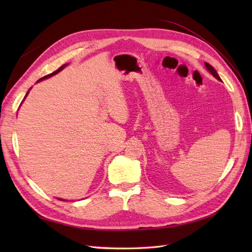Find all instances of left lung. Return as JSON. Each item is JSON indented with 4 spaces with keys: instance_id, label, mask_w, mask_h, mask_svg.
Listing matches in <instances>:
<instances>
[{
    "instance_id": "1",
    "label": "left lung",
    "mask_w": 252,
    "mask_h": 252,
    "mask_svg": "<svg viewBox=\"0 0 252 252\" xmlns=\"http://www.w3.org/2000/svg\"><path fill=\"white\" fill-rule=\"evenodd\" d=\"M205 66H206V68H207V70H208L209 72H210L213 77H215L216 79H218L219 81H222L221 78L219 77V74H218V72L216 71V69H215V68H213L211 65H209L208 63H205Z\"/></svg>"
}]
</instances>
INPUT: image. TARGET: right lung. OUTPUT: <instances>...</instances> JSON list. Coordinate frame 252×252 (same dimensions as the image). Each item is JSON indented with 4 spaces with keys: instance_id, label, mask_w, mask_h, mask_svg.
<instances>
[{
    "instance_id": "right-lung-1",
    "label": "right lung",
    "mask_w": 252,
    "mask_h": 252,
    "mask_svg": "<svg viewBox=\"0 0 252 252\" xmlns=\"http://www.w3.org/2000/svg\"><path fill=\"white\" fill-rule=\"evenodd\" d=\"M66 66H67V63H65V65H63L62 67H60V68H58L56 71H54V72H52V73H50V74H47V76H45V77H43V78H41V79H39V80H37V81H36V82H40V81H42V80H45V79H47V78H51V77H53V76H55V74H56V73H58V72H61V71L63 70V68H65ZM29 91H30V90H29ZM29 91H28V92H27V94H26V96H25V98L27 97V95H28V94H29ZM25 98H24V99H25ZM58 199H60V200H63V199H61V198H58Z\"/></svg>"
}]
</instances>
